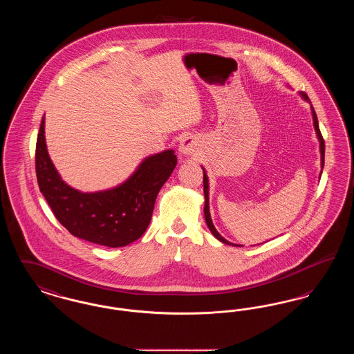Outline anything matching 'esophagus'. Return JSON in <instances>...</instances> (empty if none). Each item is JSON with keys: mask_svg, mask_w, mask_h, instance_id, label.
<instances>
[{"mask_svg": "<svg viewBox=\"0 0 354 354\" xmlns=\"http://www.w3.org/2000/svg\"><path fill=\"white\" fill-rule=\"evenodd\" d=\"M179 150H180L182 153H185V155H192V153H195L196 150H198V145H196V142L192 138L187 136L180 142Z\"/></svg>", "mask_w": 354, "mask_h": 354, "instance_id": "1", "label": "esophagus"}]
</instances>
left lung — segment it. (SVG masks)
<instances>
[{
	"label": "left lung",
	"mask_w": 354,
	"mask_h": 354,
	"mask_svg": "<svg viewBox=\"0 0 354 354\" xmlns=\"http://www.w3.org/2000/svg\"><path fill=\"white\" fill-rule=\"evenodd\" d=\"M301 95H303L304 100L305 101L309 102V98H308V95L305 94V93H301ZM312 114H313V124H315V129H316V133H317V136H319V140H320V151H321V167L324 169V156H325V142H324V138H322V135H321L320 127H319V120H317V115H316V111H315V109L312 107ZM203 185H204V198H205V203H204V216H205V221H207V225H208V228H209V231L212 232V235L215 236L218 240H220L221 243H224V244H231L230 241H227L223 236L220 235L219 232L216 231V228L214 227V224H212V220H211V215H209V204H208V178H207V175H205V171L203 169ZM232 245H235V244H232Z\"/></svg>",
	"instance_id": "left-lung-1"
}]
</instances>
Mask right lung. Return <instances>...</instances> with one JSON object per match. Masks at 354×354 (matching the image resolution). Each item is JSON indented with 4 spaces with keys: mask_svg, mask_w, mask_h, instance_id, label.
I'll use <instances>...</instances> for the list:
<instances>
[{
    "mask_svg": "<svg viewBox=\"0 0 354 354\" xmlns=\"http://www.w3.org/2000/svg\"><path fill=\"white\" fill-rule=\"evenodd\" d=\"M176 163L172 150L155 153L146 158L123 185L87 194L66 185L51 163L44 118L37 136V182L54 216L71 235L113 248L124 247L145 234L158 192Z\"/></svg>",
    "mask_w": 354,
    "mask_h": 354,
    "instance_id": "add662e5",
    "label": "right lung"
}]
</instances>
